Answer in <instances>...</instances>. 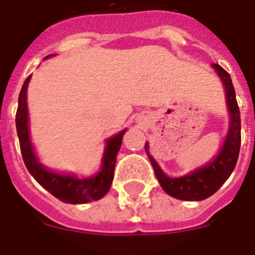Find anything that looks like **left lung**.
Here are the masks:
<instances>
[{
	"label": "left lung",
	"instance_id": "obj_1",
	"mask_svg": "<svg viewBox=\"0 0 255 255\" xmlns=\"http://www.w3.org/2000/svg\"><path fill=\"white\" fill-rule=\"evenodd\" d=\"M213 67L215 68V71L218 72L226 88L227 106L231 115L228 133L217 158H214L205 167L193 171L192 174L180 177H168L160 170L155 159L149 154V149H147L149 145L145 144V150L150 159L160 187L163 188L166 193L170 194L171 197H175L177 200L202 201L213 196L231 176L237 163L239 153H240L241 119L235 88H233L230 74L223 67H220L217 63H214Z\"/></svg>",
	"mask_w": 255,
	"mask_h": 255
}]
</instances>
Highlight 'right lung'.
<instances>
[{
  "label": "right lung",
  "instance_id": "right-lung-1",
  "mask_svg": "<svg viewBox=\"0 0 255 255\" xmlns=\"http://www.w3.org/2000/svg\"><path fill=\"white\" fill-rule=\"evenodd\" d=\"M50 57V55H48ZM31 76L25 79L22 91L19 93L18 110H16V132L19 145L24 160V164L29 174L35 177L41 187L48 190L59 201L65 204H87L97 201L108 193L114 179V168L117 162V154L121 149L122 138L127 129H123L114 137L108 140L102 158L101 171L92 177L79 179L74 175H62L45 168L36 157L33 146L29 140L28 131V110H27V88Z\"/></svg>",
  "mask_w": 255,
  "mask_h": 255
}]
</instances>
